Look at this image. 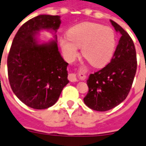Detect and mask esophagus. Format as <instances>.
<instances>
[{"label":"esophagus","instance_id":"1","mask_svg":"<svg viewBox=\"0 0 146 146\" xmlns=\"http://www.w3.org/2000/svg\"><path fill=\"white\" fill-rule=\"evenodd\" d=\"M68 79H69V81H71V82H76V81H77V76H76V74H74V73H71V74H69V76H68Z\"/></svg>","mask_w":146,"mask_h":146}]
</instances>
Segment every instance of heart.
<instances>
[{
  "label": "heart",
  "instance_id": "heart-1",
  "mask_svg": "<svg viewBox=\"0 0 146 146\" xmlns=\"http://www.w3.org/2000/svg\"><path fill=\"white\" fill-rule=\"evenodd\" d=\"M67 36L60 38V44L68 60L77 57L78 48H82L83 57L94 67L104 66L113 58L116 42L110 28L86 22L71 28Z\"/></svg>",
  "mask_w": 146,
  "mask_h": 146
}]
</instances>
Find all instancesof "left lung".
I'll return each instance as SVG.
<instances>
[{
    "label": "left lung",
    "mask_w": 146,
    "mask_h": 146,
    "mask_svg": "<svg viewBox=\"0 0 146 146\" xmlns=\"http://www.w3.org/2000/svg\"><path fill=\"white\" fill-rule=\"evenodd\" d=\"M110 23L121 34L111 61L87 80L88 92L83 99L89 108L107 111L116 107L128 96L137 70V55L134 42L127 32L115 22Z\"/></svg>",
    "instance_id": "left-lung-1"
}]
</instances>
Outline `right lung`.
I'll use <instances>...</instances> for the list:
<instances>
[{
	"label": "right lung",
	"instance_id": "right-lung-1",
	"mask_svg": "<svg viewBox=\"0 0 146 146\" xmlns=\"http://www.w3.org/2000/svg\"><path fill=\"white\" fill-rule=\"evenodd\" d=\"M60 17L41 15L24 23L13 39L8 55V76L13 92L27 106L47 109L58 101L69 83L68 63L58 51L57 36L40 43L41 30L56 32Z\"/></svg>",
	"mask_w": 146,
	"mask_h": 146
}]
</instances>
